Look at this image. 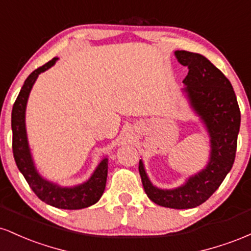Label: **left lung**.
<instances>
[{"instance_id":"left-lung-1","label":"left lung","mask_w":251,"mask_h":251,"mask_svg":"<svg viewBox=\"0 0 251 251\" xmlns=\"http://www.w3.org/2000/svg\"><path fill=\"white\" fill-rule=\"evenodd\" d=\"M175 54L178 61L188 67L189 73L183 80L185 92L211 137L210 162L203 171L174 190H160L152 185L142 160L139 174L146 195L155 204L172 209H191L208 201L231 170L241 112L231 83L206 57L188 50H177Z\"/></svg>"}]
</instances>
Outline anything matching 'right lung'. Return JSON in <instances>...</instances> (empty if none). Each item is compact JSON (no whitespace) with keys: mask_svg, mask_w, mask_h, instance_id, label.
<instances>
[{"mask_svg":"<svg viewBox=\"0 0 251 251\" xmlns=\"http://www.w3.org/2000/svg\"><path fill=\"white\" fill-rule=\"evenodd\" d=\"M55 61L56 57H54L50 61L34 71L33 73H30V75L25 79L24 86L14 102L13 111H11L13 154L17 168L24 175L34 194L42 201L59 209H83L96 204L103 194L106 179H107V159L105 158L99 164L94 174L86 183L74 186V188H60L55 184L40 177V175L34 168L29 148H28L25 124V112L28 97H29L30 89L39 74L50 68Z\"/></svg>","mask_w":251,"mask_h":251,"instance_id":"add662e5","label":"right lung"}]
</instances>
